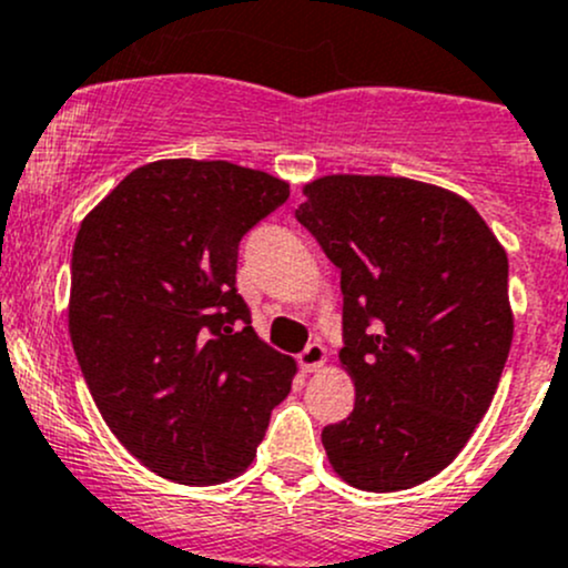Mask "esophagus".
<instances>
[{
	"instance_id": "34e87169",
	"label": "esophagus",
	"mask_w": 568,
	"mask_h": 568,
	"mask_svg": "<svg viewBox=\"0 0 568 568\" xmlns=\"http://www.w3.org/2000/svg\"><path fill=\"white\" fill-rule=\"evenodd\" d=\"M297 364H301L303 372H317L320 366L325 364V347H323V344H317V342L306 344V349L297 355Z\"/></svg>"
}]
</instances>
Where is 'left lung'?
<instances>
[{
	"instance_id": "8db88e82",
	"label": "left lung",
	"mask_w": 568,
	"mask_h": 568,
	"mask_svg": "<svg viewBox=\"0 0 568 568\" xmlns=\"http://www.w3.org/2000/svg\"><path fill=\"white\" fill-rule=\"evenodd\" d=\"M295 219L342 271L338 353L355 407L323 429L333 470L396 493L452 465L493 405L514 336L508 256L467 199L385 174L303 185Z\"/></svg>"
}]
</instances>
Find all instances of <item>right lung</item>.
<instances>
[{
  "instance_id": "right-lung-1",
  "label": "right lung",
  "mask_w": 568,
  "mask_h": 568,
  "mask_svg": "<svg viewBox=\"0 0 568 568\" xmlns=\"http://www.w3.org/2000/svg\"><path fill=\"white\" fill-rule=\"evenodd\" d=\"M290 185L230 161L133 169L81 221L68 327L98 410L144 467L224 484L256 457L297 366L237 295V245Z\"/></svg>"
}]
</instances>
